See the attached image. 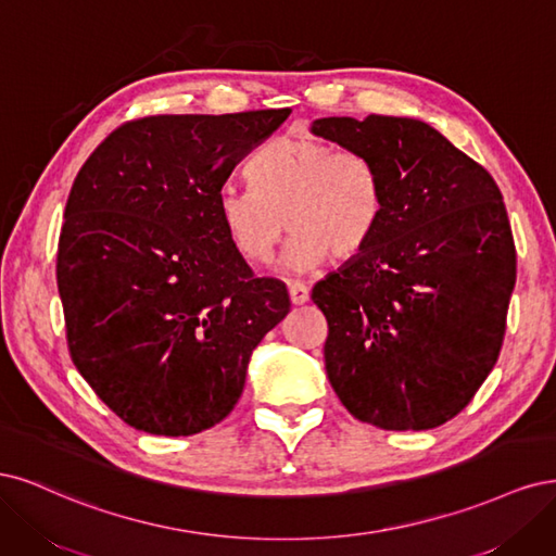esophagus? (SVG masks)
<instances>
[{"mask_svg": "<svg viewBox=\"0 0 556 556\" xmlns=\"http://www.w3.org/2000/svg\"><path fill=\"white\" fill-rule=\"evenodd\" d=\"M289 293L293 304H304L309 300V289L302 281H289Z\"/></svg>", "mask_w": 556, "mask_h": 556, "instance_id": "obj_1", "label": "esophagus"}]
</instances>
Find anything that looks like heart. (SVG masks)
<instances>
[{
  "label": "heart",
  "instance_id": "1",
  "mask_svg": "<svg viewBox=\"0 0 556 556\" xmlns=\"http://www.w3.org/2000/svg\"><path fill=\"white\" fill-rule=\"evenodd\" d=\"M247 175L252 187L219 191L217 217L232 252L252 265L273 258L286 228L293 232L286 263L295 270L328 256L353 258L381 222L383 185L374 161L330 140L277 136L252 156Z\"/></svg>",
  "mask_w": 556,
  "mask_h": 556
}]
</instances>
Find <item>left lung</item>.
<instances>
[{
    "mask_svg": "<svg viewBox=\"0 0 556 556\" xmlns=\"http://www.w3.org/2000/svg\"><path fill=\"white\" fill-rule=\"evenodd\" d=\"M383 185L369 244L318 281L328 379L357 420L432 429L467 406L504 344L517 254L492 175L420 119L324 117Z\"/></svg>",
    "mask_w": 556,
    "mask_h": 556,
    "instance_id": "8db88e82",
    "label": "left lung"
}]
</instances>
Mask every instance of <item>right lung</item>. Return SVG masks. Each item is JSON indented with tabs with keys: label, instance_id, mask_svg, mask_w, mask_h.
Masks as SVG:
<instances>
[{
	"label": "right lung",
	"instance_id": "obj_1",
	"mask_svg": "<svg viewBox=\"0 0 556 556\" xmlns=\"http://www.w3.org/2000/svg\"><path fill=\"white\" fill-rule=\"evenodd\" d=\"M291 115H150L119 124L71 187L58 289L71 361L148 434L191 437L236 408L252 351L291 312L286 283L228 244L217 195Z\"/></svg>",
	"mask_w": 556,
	"mask_h": 556
}]
</instances>
